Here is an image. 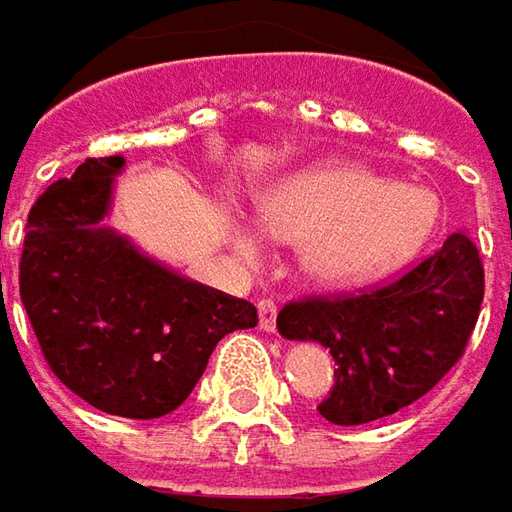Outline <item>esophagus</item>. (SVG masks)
I'll list each match as a JSON object with an SVG mask.
<instances>
[{"label":"esophagus","mask_w":512,"mask_h":512,"mask_svg":"<svg viewBox=\"0 0 512 512\" xmlns=\"http://www.w3.org/2000/svg\"><path fill=\"white\" fill-rule=\"evenodd\" d=\"M259 325L265 331H273L276 328V302L273 299H262L259 302Z\"/></svg>","instance_id":"1"}]
</instances>
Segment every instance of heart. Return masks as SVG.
I'll list each match as a JSON object with an SVG mask.
<instances>
[{
    "instance_id": "b5f03b06",
    "label": "heart",
    "mask_w": 512,
    "mask_h": 512,
    "mask_svg": "<svg viewBox=\"0 0 512 512\" xmlns=\"http://www.w3.org/2000/svg\"><path fill=\"white\" fill-rule=\"evenodd\" d=\"M441 221L432 190L395 184L369 167L328 161L282 178L259 198V224L270 239L302 244V268L328 285L371 279L418 253ZM247 259L253 233H239Z\"/></svg>"
}]
</instances>
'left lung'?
Masks as SVG:
<instances>
[{
	"label": "left lung",
	"instance_id": "1",
	"mask_svg": "<svg viewBox=\"0 0 512 512\" xmlns=\"http://www.w3.org/2000/svg\"><path fill=\"white\" fill-rule=\"evenodd\" d=\"M481 302L478 247L455 230L435 253L380 285L291 299L276 328L331 351L334 389L317 409L337 426H360L415 403L464 357Z\"/></svg>",
	"mask_w": 512,
	"mask_h": 512
}]
</instances>
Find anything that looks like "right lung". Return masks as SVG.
<instances>
[{
	"label": "right lung",
	"instance_id": "right-lung-1",
	"mask_svg": "<svg viewBox=\"0 0 512 512\" xmlns=\"http://www.w3.org/2000/svg\"><path fill=\"white\" fill-rule=\"evenodd\" d=\"M123 158H89L28 213L19 296L54 377L100 412L149 421L178 409L216 343L256 308L141 256L97 221Z\"/></svg>",
	"mask_w": 512,
	"mask_h": 512
}]
</instances>
